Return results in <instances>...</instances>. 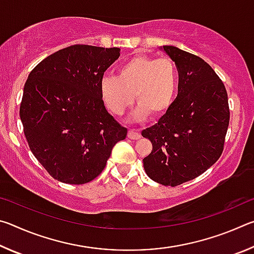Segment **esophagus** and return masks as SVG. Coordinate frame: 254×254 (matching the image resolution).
<instances>
[{"label": "esophagus", "mask_w": 254, "mask_h": 254, "mask_svg": "<svg viewBox=\"0 0 254 254\" xmlns=\"http://www.w3.org/2000/svg\"><path fill=\"white\" fill-rule=\"evenodd\" d=\"M127 137L131 140H137L141 137V134L137 130H134V128H130L127 132Z\"/></svg>", "instance_id": "1"}]
</instances>
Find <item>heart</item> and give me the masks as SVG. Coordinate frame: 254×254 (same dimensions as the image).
Masks as SVG:
<instances>
[{
  "label": "heart",
  "instance_id": "heart-1",
  "mask_svg": "<svg viewBox=\"0 0 254 254\" xmlns=\"http://www.w3.org/2000/svg\"><path fill=\"white\" fill-rule=\"evenodd\" d=\"M177 85L178 71L173 60L135 55L120 66L118 76L103 77L101 93L114 114L122 115L135 97L139 104L135 118H156L169 110Z\"/></svg>",
  "mask_w": 254,
  "mask_h": 254
}]
</instances>
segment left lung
<instances>
[{
    "label": "left lung",
    "instance_id": "8db88e82",
    "mask_svg": "<svg viewBox=\"0 0 254 254\" xmlns=\"http://www.w3.org/2000/svg\"><path fill=\"white\" fill-rule=\"evenodd\" d=\"M162 49L177 66L178 95L158 123L142 131L152 143L143 167L153 182L175 187L221 157L230 109L224 84L205 60L174 46Z\"/></svg>",
    "mask_w": 254,
    "mask_h": 254
}]
</instances>
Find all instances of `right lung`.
Masks as SVG:
<instances>
[{"label":"right lung","instance_id":"1","mask_svg":"<svg viewBox=\"0 0 254 254\" xmlns=\"http://www.w3.org/2000/svg\"><path fill=\"white\" fill-rule=\"evenodd\" d=\"M120 48L74 45L33 68L23 88L20 118L29 148L51 177L71 185L92 182L127 130L106 111L105 70Z\"/></svg>","mask_w":254,"mask_h":254}]
</instances>
